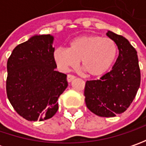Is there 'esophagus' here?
<instances>
[{
    "instance_id": "esophagus-1",
    "label": "esophagus",
    "mask_w": 146,
    "mask_h": 146,
    "mask_svg": "<svg viewBox=\"0 0 146 146\" xmlns=\"http://www.w3.org/2000/svg\"><path fill=\"white\" fill-rule=\"evenodd\" d=\"M76 79V76H72V75H68L67 76V81L69 82H71L73 80H75Z\"/></svg>"
}]
</instances>
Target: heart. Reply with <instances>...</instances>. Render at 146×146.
I'll use <instances>...</instances> for the list:
<instances>
[{"mask_svg":"<svg viewBox=\"0 0 146 146\" xmlns=\"http://www.w3.org/2000/svg\"><path fill=\"white\" fill-rule=\"evenodd\" d=\"M117 53V45L113 40L96 35H84L70 40L68 49L57 48L53 58L63 71L75 67L80 61V67L87 76L100 77L114 65Z\"/></svg>","mask_w":146,"mask_h":146,"instance_id":"obj_1","label":"heart"}]
</instances>
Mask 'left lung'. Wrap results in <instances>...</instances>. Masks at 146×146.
<instances>
[{"instance_id":"obj_1","label":"left lung","mask_w":146,"mask_h":146,"mask_svg":"<svg viewBox=\"0 0 146 146\" xmlns=\"http://www.w3.org/2000/svg\"><path fill=\"white\" fill-rule=\"evenodd\" d=\"M106 36L118 46L119 57L112 70L100 80H88L84 88L88 109L101 117L124 112L137 95L141 84L137 52L125 37L108 31Z\"/></svg>"}]
</instances>
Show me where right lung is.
Listing matches in <instances>:
<instances>
[{"label":"right lung","instance_id":"add662e5","mask_svg":"<svg viewBox=\"0 0 146 146\" xmlns=\"http://www.w3.org/2000/svg\"><path fill=\"white\" fill-rule=\"evenodd\" d=\"M53 36L36 35L17 45L7 62L6 93L16 112L28 121L52 118L68 86L66 75L55 70Z\"/></svg>","mask_w":146,"mask_h":146}]
</instances>
